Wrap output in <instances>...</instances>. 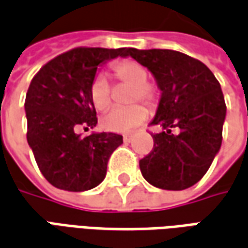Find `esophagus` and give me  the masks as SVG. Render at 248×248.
I'll return each instance as SVG.
<instances>
[{
  "label": "esophagus",
  "instance_id": "34e87169",
  "mask_svg": "<svg viewBox=\"0 0 248 248\" xmlns=\"http://www.w3.org/2000/svg\"><path fill=\"white\" fill-rule=\"evenodd\" d=\"M132 139H134V134H125L123 136L124 143H129V141H132Z\"/></svg>",
  "mask_w": 248,
  "mask_h": 248
}]
</instances>
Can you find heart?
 <instances>
[{"label":"heart","instance_id":"heart-1","mask_svg":"<svg viewBox=\"0 0 248 248\" xmlns=\"http://www.w3.org/2000/svg\"><path fill=\"white\" fill-rule=\"evenodd\" d=\"M116 81L134 86L129 101L144 102L147 107L154 108L158 101L156 89L148 83L147 69L134 59H123L112 66ZM90 100L97 110H105L112 102L110 83L102 74H97L90 85ZM148 119V110L140 104H135L128 108H114L108 112L101 120L104 129L109 132L124 134L141 125Z\"/></svg>","mask_w":248,"mask_h":248}]
</instances>
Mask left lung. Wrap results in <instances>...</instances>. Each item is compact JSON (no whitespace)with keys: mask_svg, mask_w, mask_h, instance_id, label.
Listing matches in <instances>:
<instances>
[{"mask_svg":"<svg viewBox=\"0 0 248 248\" xmlns=\"http://www.w3.org/2000/svg\"><path fill=\"white\" fill-rule=\"evenodd\" d=\"M128 55L153 73L162 90L150 124L162 132L151 134L154 147L139 162L141 174L159 189H187L205 175L221 146L227 107L220 83L204 63L179 51L128 48Z\"/></svg>","mask_w":248,"mask_h":248,"instance_id":"1","label":"left lung"}]
</instances>
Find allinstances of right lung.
Wrapping results in <instances>:
<instances>
[{"instance_id": "right-lung-1", "label": "right lung", "mask_w": 248, "mask_h": 248, "mask_svg": "<svg viewBox=\"0 0 248 248\" xmlns=\"http://www.w3.org/2000/svg\"><path fill=\"white\" fill-rule=\"evenodd\" d=\"M125 54L127 48L77 47L51 59L32 78L25 97L27 140L44 178L58 189L83 192L101 184L108 160L123 144L119 134L81 138L75 131L97 124L90 100L97 67Z\"/></svg>"}]
</instances>
